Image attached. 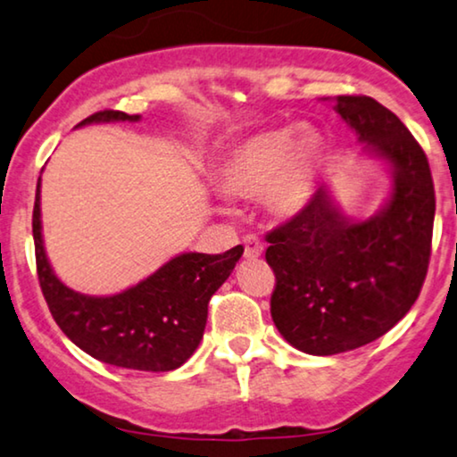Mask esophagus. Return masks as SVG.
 Wrapping results in <instances>:
<instances>
[{
  "label": "esophagus",
  "mask_w": 457,
  "mask_h": 457,
  "mask_svg": "<svg viewBox=\"0 0 457 457\" xmlns=\"http://www.w3.org/2000/svg\"><path fill=\"white\" fill-rule=\"evenodd\" d=\"M263 253V242L257 236H246L245 238V257L246 259H257Z\"/></svg>",
  "instance_id": "1"
}]
</instances>
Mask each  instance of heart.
I'll use <instances>...</instances> for the list:
<instances>
[{"label": "heart", "instance_id": "b5f03b06", "mask_svg": "<svg viewBox=\"0 0 457 457\" xmlns=\"http://www.w3.org/2000/svg\"><path fill=\"white\" fill-rule=\"evenodd\" d=\"M324 165V139L312 127L288 125L236 145L221 169V186L236 198H267L278 215H296L313 198Z\"/></svg>", "mask_w": 457, "mask_h": 457}]
</instances>
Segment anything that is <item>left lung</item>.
<instances>
[{"label":"left lung","instance_id":"8db88e82","mask_svg":"<svg viewBox=\"0 0 457 457\" xmlns=\"http://www.w3.org/2000/svg\"><path fill=\"white\" fill-rule=\"evenodd\" d=\"M393 175L386 204L351 219L320 186L290 221L265 236L276 273L271 318L309 355H337L386 334L416 303L428 271L435 186L410 129L374 97L338 96L334 106Z\"/></svg>","mask_w":457,"mask_h":457}]
</instances>
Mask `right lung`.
Instances as JSON below:
<instances>
[{
  "mask_svg": "<svg viewBox=\"0 0 457 457\" xmlns=\"http://www.w3.org/2000/svg\"><path fill=\"white\" fill-rule=\"evenodd\" d=\"M139 120V114L100 111L77 127ZM39 186L33 209V240L39 286L52 318L79 349L97 361L139 372H171L192 357L204 334L209 301L245 253H184L142 282L112 296L71 290L54 273L41 238Z\"/></svg>",
  "mask_w": 457,
  "mask_h": 457,
  "instance_id": "obj_1",
  "label": "right lung"
}]
</instances>
